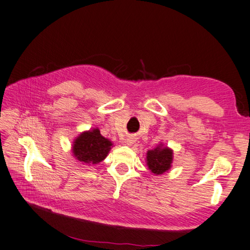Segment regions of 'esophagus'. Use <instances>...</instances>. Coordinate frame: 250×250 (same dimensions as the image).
I'll return each mask as SVG.
<instances>
[{
	"instance_id": "1",
	"label": "esophagus",
	"mask_w": 250,
	"mask_h": 250,
	"mask_svg": "<svg viewBox=\"0 0 250 250\" xmlns=\"http://www.w3.org/2000/svg\"><path fill=\"white\" fill-rule=\"evenodd\" d=\"M126 143H127V145H128V146H130V145H132V144L134 143V140H133L132 138H130V139H127Z\"/></svg>"
}]
</instances>
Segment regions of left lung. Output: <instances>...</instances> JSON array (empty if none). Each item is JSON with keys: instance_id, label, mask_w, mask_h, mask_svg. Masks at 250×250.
Returning <instances> with one entry per match:
<instances>
[{"instance_id": "8db88e82", "label": "left lung", "mask_w": 250, "mask_h": 250, "mask_svg": "<svg viewBox=\"0 0 250 250\" xmlns=\"http://www.w3.org/2000/svg\"><path fill=\"white\" fill-rule=\"evenodd\" d=\"M145 161L151 173L154 175H162L172 167L173 150L161 143L154 149L147 151Z\"/></svg>"}]
</instances>
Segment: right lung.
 <instances>
[{
  "mask_svg": "<svg viewBox=\"0 0 250 250\" xmlns=\"http://www.w3.org/2000/svg\"><path fill=\"white\" fill-rule=\"evenodd\" d=\"M113 144L101 135L99 128H90L75 138L72 153L76 160L85 166L97 165L108 155Z\"/></svg>",
  "mask_w": 250,
  "mask_h": 250,
  "instance_id": "right-lung-1",
  "label": "right lung"
}]
</instances>
